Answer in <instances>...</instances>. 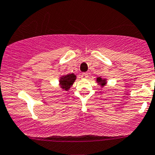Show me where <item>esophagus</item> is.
<instances>
[{
    "label": "esophagus",
    "instance_id": "1",
    "mask_svg": "<svg viewBox=\"0 0 155 155\" xmlns=\"http://www.w3.org/2000/svg\"><path fill=\"white\" fill-rule=\"evenodd\" d=\"M88 77H89V74L87 73H83L82 74H81V78H88Z\"/></svg>",
    "mask_w": 155,
    "mask_h": 155
}]
</instances>
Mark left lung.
<instances>
[{"instance_id":"obj_1","label":"left lung","mask_w":155,"mask_h":155,"mask_svg":"<svg viewBox=\"0 0 155 155\" xmlns=\"http://www.w3.org/2000/svg\"><path fill=\"white\" fill-rule=\"evenodd\" d=\"M97 82L99 85H101V87L104 86V85H106V83H107L106 82V79L101 78V77H99V78H97Z\"/></svg>"}]
</instances>
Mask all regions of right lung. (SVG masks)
I'll use <instances>...</instances> for the list:
<instances>
[{
	"label": "right lung",
	"instance_id": "add662e5",
	"mask_svg": "<svg viewBox=\"0 0 155 155\" xmlns=\"http://www.w3.org/2000/svg\"><path fill=\"white\" fill-rule=\"evenodd\" d=\"M76 80V75L74 74L63 75L59 79V85L62 89L65 91H68L69 89L72 86V85Z\"/></svg>",
	"mask_w": 155,
	"mask_h": 155
}]
</instances>
